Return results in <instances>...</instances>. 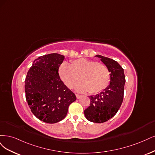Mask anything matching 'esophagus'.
<instances>
[{
  "label": "esophagus",
  "mask_w": 155,
  "mask_h": 155,
  "mask_svg": "<svg viewBox=\"0 0 155 155\" xmlns=\"http://www.w3.org/2000/svg\"><path fill=\"white\" fill-rule=\"evenodd\" d=\"M76 97L77 98H79L80 97H81V95H80V94H76Z\"/></svg>",
  "instance_id": "1"
}]
</instances>
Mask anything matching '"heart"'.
<instances>
[{"mask_svg": "<svg viewBox=\"0 0 155 155\" xmlns=\"http://www.w3.org/2000/svg\"><path fill=\"white\" fill-rule=\"evenodd\" d=\"M58 74L65 85L73 88L76 86L80 92L88 91L91 94L101 93L106 89L110 81V72L103 64L84 58L72 61L70 64L63 63L58 68Z\"/></svg>", "mask_w": 155, "mask_h": 155, "instance_id": "heart-1", "label": "heart"}]
</instances>
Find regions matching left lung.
Wrapping results in <instances>:
<instances>
[{
  "instance_id": "8db88e82",
  "label": "left lung",
  "mask_w": 155,
  "mask_h": 155,
  "mask_svg": "<svg viewBox=\"0 0 155 155\" xmlns=\"http://www.w3.org/2000/svg\"><path fill=\"white\" fill-rule=\"evenodd\" d=\"M101 61L110 72V84L104 91L90 96V106L84 110L85 117L89 121L103 123L113 118L120 107L124 98L126 77L124 69L117 61L100 54Z\"/></svg>"
}]
</instances>
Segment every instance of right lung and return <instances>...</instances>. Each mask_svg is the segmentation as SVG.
<instances>
[{
    "mask_svg": "<svg viewBox=\"0 0 155 155\" xmlns=\"http://www.w3.org/2000/svg\"><path fill=\"white\" fill-rule=\"evenodd\" d=\"M64 56L51 53L35 59L25 80V93L31 112L44 122L54 124L66 117L74 93L61 80L58 68Z\"/></svg>",
    "mask_w": 155,
    "mask_h": 155,
    "instance_id": "1",
    "label": "right lung"
}]
</instances>
